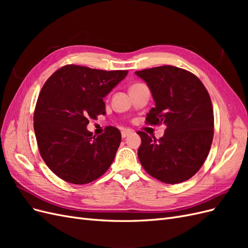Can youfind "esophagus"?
I'll return each instance as SVG.
<instances>
[{
    "label": "esophagus",
    "mask_w": 248,
    "mask_h": 248,
    "mask_svg": "<svg viewBox=\"0 0 248 248\" xmlns=\"http://www.w3.org/2000/svg\"><path fill=\"white\" fill-rule=\"evenodd\" d=\"M132 133V131L131 130H129V129H124V130H122V132H121V134H122V138L123 139H125V138H127L129 136V134H131Z\"/></svg>",
    "instance_id": "esophagus-1"
}]
</instances>
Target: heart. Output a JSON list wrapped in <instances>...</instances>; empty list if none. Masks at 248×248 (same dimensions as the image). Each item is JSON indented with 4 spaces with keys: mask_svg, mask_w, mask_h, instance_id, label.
Instances as JSON below:
<instances>
[{
    "mask_svg": "<svg viewBox=\"0 0 248 248\" xmlns=\"http://www.w3.org/2000/svg\"><path fill=\"white\" fill-rule=\"evenodd\" d=\"M138 85H140V84H137V85H133V86H132V87H134V86H138Z\"/></svg>",
    "mask_w": 248,
    "mask_h": 248,
    "instance_id": "heart-1",
    "label": "heart"
}]
</instances>
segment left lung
Here are the masks:
<instances>
[{
  "mask_svg": "<svg viewBox=\"0 0 248 248\" xmlns=\"http://www.w3.org/2000/svg\"><path fill=\"white\" fill-rule=\"evenodd\" d=\"M136 74L147 82L155 102L147 122L167 127L159 140L138 132L141 166L161 182L186 181L201 169L211 148L214 116L209 93L194 74L178 67H154Z\"/></svg>",
  "mask_w": 248,
  "mask_h": 248,
  "instance_id": "8db88e82",
  "label": "left lung"
}]
</instances>
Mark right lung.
Here are the masks:
<instances>
[{"label": "right lung", "mask_w": 248, "mask_h": 248, "mask_svg": "<svg viewBox=\"0 0 248 248\" xmlns=\"http://www.w3.org/2000/svg\"><path fill=\"white\" fill-rule=\"evenodd\" d=\"M127 73L66 65L43 85L34 112L35 136L42 159L64 181L90 183L114 161L121 132L109 126L93 137L87 126L90 119L106 115L103 98Z\"/></svg>", "instance_id": "add662e5"}]
</instances>
